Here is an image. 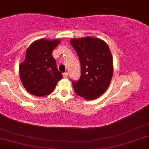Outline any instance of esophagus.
Segmentation results:
<instances>
[{
	"instance_id": "1",
	"label": "esophagus",
	"mask_w": 149,
	"mask_h": 149,
	"mask_svg": "<svg viewBox=\"0 0 149 149\" xmlns=\"http://www.w3.org/2000/svg\"><path fill=\"white\" fill-rule=\"evenodd\" d=\"M63 77L64 78H66V77H68L67 72H64V73H63Z\"/></svg>"
}]
</instances>
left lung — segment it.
<instances>
[{"mask_svg":"<svg viewBox=\"0 0 149 149\" xmlns=\"http://www.w3.org/2000/svg\"><path fill=\"white\" fill-rule=\"evenodd\" d=\"M70 43L81 65L80 79L72 80L74 90L84 99H96L107 89L113 75L112 56L109 46L103 40L91 37L72 39Z\"/></svg>","mask_w":149,"mask_h":149,"instance_id":"8db88e82","label":"left lung"}]
</instances>
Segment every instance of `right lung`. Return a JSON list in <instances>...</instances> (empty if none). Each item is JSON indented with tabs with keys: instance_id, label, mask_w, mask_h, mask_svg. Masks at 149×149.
<instances>
[{
	"instance_id": "add662e5",
	"label": "right lung",
	"mask_w": 149,
	"mask_h": 149,
	"mask_svg": "<svg viewBox=\"0 0 149 149\" xmlns=\"http://www.w3.org/2000/svg\"><path fill=\"white\" fill-rule=\"evenodd\" d=\"M59 43L58 40L40 39L27 49L25 61L20 65L19 73L22 84L32 95L38 97L49 95L63 78L52 56V51Z\"/></svg>"
}]
</instances>
